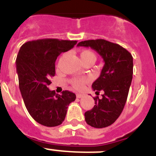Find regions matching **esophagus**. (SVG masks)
<instances>
[{
    "instance_id": "1",
    "label": "esophagus",
    "mask_w": 156,
    "mask_h": 156,
    "mask_svg": "<svg viewBox=\"0 0 156 156\" xmlns=\"http://www.w3.org/2000/svg\"><path fill=\"white\" fill-rule=\"evenodd\" d=\"M83 97V95L81 94H76V98H81Z\"/></svg>"
}]
</instances>
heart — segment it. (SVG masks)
I'll return each mask as SVG.
<instances>
[{
    "label": "heart",
    "mask_w": 156,
    "mask_h": 156,
    "mask_svg": "<svg viewBox=\"0 0 156 156\" xmlns=\"http://www.w3.org/2000/svg\"><path fill=\"white\" fill-rule=\"evenodd\" d=\"M80 58L82 60L83 63L87 62L92 61L94 62L96 59V55L92 51L85 49L80 51ZM89 79L87 77H80V78H73L71 80V83L73 86L74 88L77 90H80L83 87V85L88 82Z\"/></svg>",
    "instance_id": "1"
}]
</instances>
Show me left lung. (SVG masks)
<instances>
[{"label": "left lung", "instance_id": "1", "mask_svg": "<svg viewBox=\"0 0 156 156\" xmlns=\"http://www.w3.org/2000/svg\"><path fill=\"white\" fill-rule=\"evenodd\" d=\"M77 46L90 47L104 60L100 76L92 84L96 94L103 90L102 98H94L93 108L84 114L87 123L95 128L112 125L123 110L133 78V57L120 45L103 39L80 42Z\"/></svg>", "mask_w": 156, "mask_h": 156}]
</instances>
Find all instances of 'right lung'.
<instances>
[{
  "label": "right lung",
  "mask_w": 156,
  "mask_h": 156,
  "mask_svg": "<svg viewBox=\"0 0 156 156\" xmlns=\"http://www.w3.org/2000/svg\"><path fill=\"white\" fill-rule=\"evenodd\" d=\"M76 41L41 39L28 41L20 48L16 58L19 89L25 105L33 119L45 126L62 124L68 106L76 94L64 90L62 94L50 90V78L55 75V61L62 52L76 44Z\"/></svg>",
  "instance_id": "obj_1"
}]
</instances>
